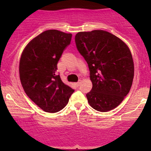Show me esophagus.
I'll return each mask as SVG.
<instances>
[{"instance_id": "esophagus-1", "label": "esophagus", "mask_w": 151, "mask_h": 151, "mask_svg": "<svg viewBox=\"0 0 151 151\" xmlns=\"http://www.w3.org/2000/svg\"><path fill=\"white\" fill-rule=\"evenodd\" d=\"M81 82H82V81H81V80H79L78 82H76V85L77 87H78V86H79L80 84H81Z\"/></svg>"}]
</instances>
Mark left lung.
<instances>
[{"label": "left lung", "mask_w": 151, "mask_h": 151, "mask_svg": "<svg viewBox=\"0 0 151 151\" xmlns=\"http://www.w3.org/2000/svg\"><path fill=\"white\" fill-rule=\"evenodd\" d=\"M75 41L90 70L92 89L86 94L88 102L97 111L113 110L132 85L134 62L129 47L104 30L80 32Z\"/></svg>", "instance_id": "obj_1"}]
</instances>
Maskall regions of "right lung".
<instances>
[{
  "label": "right lung",
  "instance_id": "obj_1",
  "mask_svg": "<svg viewBox=\"0 0 151 151\" xmlns=\"http://www.w3.org/2000/svg\"><path fill=\"white\" fill-rule=\"evenodd\" d=\"M72 34L50 29L43 32L25 47L19 60V78L24 91L36 105L47 113L66 106L74 90L56 74L63 50Z\"/></svg>",
  "mask_w": 151,
  "mask_h": 151
}]
</instances>
